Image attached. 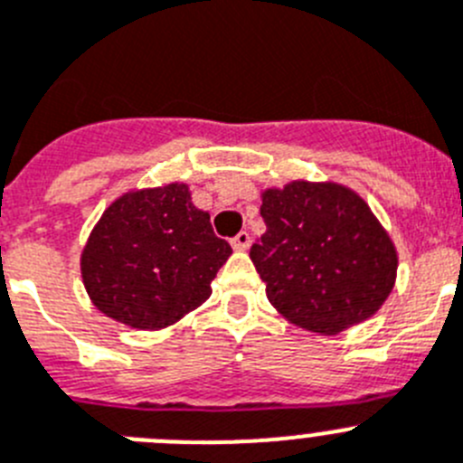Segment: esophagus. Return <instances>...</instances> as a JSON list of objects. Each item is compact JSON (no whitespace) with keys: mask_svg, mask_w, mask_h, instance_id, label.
Here are the masks:
<instances>
[{"mask_svg":"<svg viewBox=\"0 0 463 463\" xmlns=\"http://www.w3.org/2000/svg\"><path fill=\"white\" fill-rule=\"evenodd\" d=\"M231 244H232V249H237V251H244V249L251 247V235H249L247 231L237 232V235L231 240Z\"/></svg>","mask_w":463,"mask_h":463,"instance_id":"esophagus-1","label":"esophagus"}]
</instances>
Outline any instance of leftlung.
I'll use <instances>...</instances> for the list:
<instances>
[{
    "label": "left lung",
    "mask_w": 463,
    "mask_h": 463,
    "mask_svg": "<svg viewBox=\"0 0 463 463\" xmlns=\"http://www.w3.org/2000/svg\"><path fill=\"white\" fill-rule=\"evenodd\" d=\"M260 216L268 231L249 256L286 318L335 335L385 302L397 251L360 195L336 184L293 182L262 194Z\"/></svg>",
    "instance_id": "obj_1"
}]
</instances>
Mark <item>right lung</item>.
I'll list each match as a JSON object with an SVG mask.
<instances>
[{"mask_svg":"<svg viewBox=\"0 0 463 463\" xmlns=\"http://www.w3.org/2000/svg\"><path fill=\"white\" fill-rule=\"evenodd\" d=\"M232 253L184 184L127 194L103 212L82 251L91 302L110 318L159 330L210 298Z\"/></svg>","mask_w":463,"mask_h":463,"instance_id":"obj_1","label":"right lung"}]
</instances>
